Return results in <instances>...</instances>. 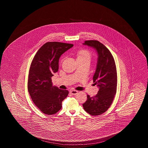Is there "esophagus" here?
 Returning <instances> with one entry per match:
<instances>
[{"label":"esophagus","instance_id":"1","mask_svg":"<svg viewBox=\"0 0 148 148\" xmlns=\"http://www.w3.org/2000/svg\"><path fill=\"white\" fill-rule=\"evenodd\" d=\"M77 92H78V91L75 90H72L70 91V93L71 95H76V94H77Z\"/></svg>","mask_w":148,"mask_h":148}]
</instances>
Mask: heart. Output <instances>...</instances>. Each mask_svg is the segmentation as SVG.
Segmentation results:
<instances>
[{
  "label": "heart",
  "instance_id": "b5f03b06",
  "mask_svg": "<svg viewBox=\"0 0 148 148\" xmlns=\"http://www.w3.org/2000/svg\"><path fill=\"white\" fill-rule=\"evenodd\" d=\"M77 61H90L92 59L91 52L87 49H80L76 53Z\"/></svg>",
  "mask_w": 148,
  "mask_h": 148
}]
</instances>
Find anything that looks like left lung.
Here are the masks:
<instances>
[{"instance_id": "left-lung-1", "label": "left lung", "mask_w": 148, "mask_h": 148, "mask_svg": "<svg viewBox=\"0 0 148 148\" xmlns=\"http://www.w3.org/2000/svg\"><path fill=\"white\" fill-rule=\"evenodd\" d=\"M83 45L96 50L98 61L93 82L99 88L94 97L87 95V100L83 104L84 109L92 115H99L109 108L116 92L117 73L112 54L109 50L98 40H86Z\"/></svg>"}]
</instances>
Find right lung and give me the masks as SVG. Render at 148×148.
<instances>
[{"instance_id":"right-lung-1","label":"right lung","mask_w":148,"mask_h":148,"mask_svg":"<svg viewBox=\"0 0 148 148\" xmlns=\"http://www.w3.org/2000/svg\"><path fill=\"white\" fill-rule=\"evenodd\" d=\"M73 44L64 42H47L38 50L31 64L28 81L30 97L37 108L48 115L57 113L69 94L53 86L51 77L59 69L60 57Z\"/></svg>"}]
</instances>
